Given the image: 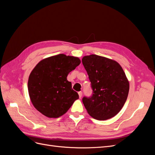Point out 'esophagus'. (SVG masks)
<instances>
[{
  "instance_id": "34e87169",
  "label": "esophagus",
  "mask_w": 155,
  "mask_h": 155,
  "mask_svg": "<svg viewBox=\"0 0 155 155\" xmlns=\"http://www.w3.org/2000/svg\"><path fill=\"white\" fill-rule=\"evenodd\" d=\"M78 94H79V98H81V97H82L83 93H82V92H81V91H79V92H78Z\"/></svg>"
}]
</instances>
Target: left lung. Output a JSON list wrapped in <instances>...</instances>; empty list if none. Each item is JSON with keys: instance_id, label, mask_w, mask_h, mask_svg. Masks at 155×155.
<instances>
[{"instance_id": "1", "label": "left lung", "mask_w": 155, "mask_h": 155, "mask_svg": "<svg viewBox=\"0 0 155 155\" xmlns=\"http://www.w3.org/2000/svg\"><path fill=\"white\" fill-rule=\"evenodd\" d=\"M82 63L92 89L91 96L82 99L88 113L98 120L112 118L122 109L129 94L122 68L115 61L93 54L83 57Z\"/></svg>"}]
</instances>
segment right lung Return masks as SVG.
<instances>
[{
  "instance_id": "1",
  "label": "right lung",
  "mask_w": 155,
  "mask_h": 155,
  "mask_svg": "<svg viewBox=\"0 0 155 155\" xmlns=\"http://www.w3.org/2000/svg\"><path fill=\"white\" fill-rule=\"evenodd\" d=\"M80 63L78 58L59 54L41 61L32 70L28 88L32 104L41 114L58 118L78 99L67 76Z\"/></svg>"
}]
</instances>
